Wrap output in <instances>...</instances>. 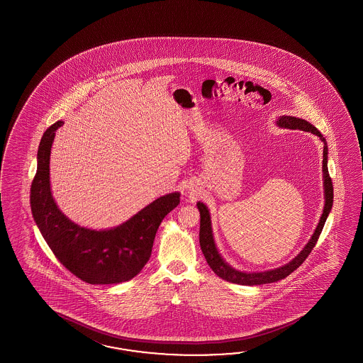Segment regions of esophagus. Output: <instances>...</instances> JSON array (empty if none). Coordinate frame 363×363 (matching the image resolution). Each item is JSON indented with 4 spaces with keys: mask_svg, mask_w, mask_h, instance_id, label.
Instances as JSON below:
<instances>
[{
    "mask_svg": "<svg viewBox=\"0 0 363 363\" xmlns=\"http://www.w3.org/2000/svg\"><path fill=\"white\" fill-rule=\"evenodd\" d=\"M189 193H191V194H194V193H196V191H193V188H192V189H191V188H189Z\"/></svg>",
    "mask_w": 363,
    "mask_h": 363,
    "instance_id": "1",
    "label": "esophagus"
}]
</instances>
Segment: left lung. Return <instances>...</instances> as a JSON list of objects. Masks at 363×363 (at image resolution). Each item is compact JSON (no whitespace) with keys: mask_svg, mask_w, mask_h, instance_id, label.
Masks as SVG:
<instances>
[{"mask_svg":"<svg viewBox=\"0 0 363 363\" xmlns=\"http://www.w3.org/2000/svg\"><path fill=\"white\" fill-rule=\"evenodd\" d=\"M277 125L280 128H289V130H300V131L311 132L316 135L320 141L323 143V188H324V208L323 214L319 219V223L316 225L315 231L313 236L308 240V244L303 247L301 252L294 257L291 262L286 263L284 266L274 269V270L261 271V272H244V271L236 270L228 263L224 261L222 255H219L218 247L216 245V240L213 235L211 228V216L208 211V206L203 202H197V208L200 211V245L202 253L206 258L210 269L216 272L219 278L227 280L233 284H241V286H261L267 283H274L281 279L286 278L289 274H292L297 267L301 266L302 262L308 258L311 253L313 247H315L316 241L319 239V235L323 230L324 223L328 218L331 211L332 203H333V186L332 180L328 174V147L327 141L323 135L316 130L315 127L308 121L296 118V116H280L277 119Z\"/></svg>","mask_w":363,"mask_h":363,"instance_id":"1","label":"left lung"}]
</instances>
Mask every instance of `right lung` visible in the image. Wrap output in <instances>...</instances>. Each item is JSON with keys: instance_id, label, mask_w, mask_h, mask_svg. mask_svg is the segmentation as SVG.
Wrapping results in <instances>:
<instances>
[{"instance_id": "add662e5", "label": "right lung", "mask_w": 363, "mask_h": 363, "mask_svg": "<svg viewBox=\"0 0 363 363\" xmlns=\"http://www.w3.org/2000/svg\"><path fill=\"white\" fill-rule=\"evenodd\" d=\"M63 121L44 132L38 150V171L31 185V210L43 238L57 259L89 284H118L135 278L147 264L163 218L177 208L180 193L158 197L124 223L92 230L69 220L57 206L50 189L49 163L55 131Z\"/></svg>"}]
</instances>
